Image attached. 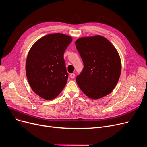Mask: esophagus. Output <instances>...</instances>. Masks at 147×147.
<instances>
[{"label":"esophagus","mask_w":147,"mask_h":147,"mask_svg":"<svg viewBox=\"0 0 147 147\" xmlns=\"http://www.w3.org/2000/svg\"><path fill=\"white\" fill-rule=\"evenodd\" d=\"M70 78H71V79H74V78H75V74H74V73H72V74H70Z\"/></svg>","instance_id":"obj_1"}]
</instances>
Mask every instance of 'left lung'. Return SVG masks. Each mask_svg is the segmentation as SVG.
Returning a JSON list of instances; mask_svg holds the SVG:
<instances>
[{"label":"left lung","instance_id":"1","mask_svg":"<svg viewBox=\"0 0 147 147\" xmlns=\"http://www.w3.org/2000/svg\"><path fill=\"white\" fill-rule=\"evenodd\" d=\"M84 68L76 78L83 93L93 99L110 94L119 80L121 64L119 54L105 37H83L75 42Z\"/></svg>","mask_w":147,"mask_h":147}]
</instances>
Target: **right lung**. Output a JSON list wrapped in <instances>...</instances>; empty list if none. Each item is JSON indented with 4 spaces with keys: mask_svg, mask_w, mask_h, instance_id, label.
Instances as JSON below:
<instances>
[{
    "mask_svg": "<svg viewBox=\"0 0 147 147\" xmlns=\"http://www.w3.org/2000/svg\"><path fill=\"white\" fill-rule=\"evenodd\" d=\"M71 36L63 33L46 35L30 48L26 73L34 93L46 100L55 98L67 82L68 73L64 53L71 42Z\"/></svg>",
    "mask_w": 147,
    "mask_h": 147,
    "instance_id": "obj_1",
    "label": "right lung"
}]
</instances>
